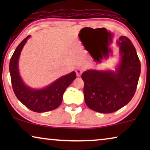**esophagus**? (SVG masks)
<instances>
[{
  "label": "esophagus",
  "mask_w": 150,
  "mask_h": 150,
  "mask_svg": "<svg viewBox=\"0 0 150 150\" xmlns=\"http://www.w3.org/2000/svg\"><path fill=\"white\" fill-rule=\"evenodd\" d=\"M83 72V69L82 68V67H79V68L76 69V73L77 76H79V77L81 76L82 73Z\"/></svg>",
  "instance_id": "esophagus-1"
}]
</instances>
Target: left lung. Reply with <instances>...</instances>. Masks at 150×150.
Instances as JSON below:
<instances>
[{
	"instance_id": "left-lung-1",
	"label": "left lung",
	"mask_w": 150,
	"mask_h": 150,
	"mask_svg": "<svg viewBox=\"0 0 150 150\" xmlns=\"http://www.w3.org/2000/svg\"><path fill=\"white\" fill-rule=\"evenodd\" d=\"M118 44L122 58L115 72L88 70L81 76L86 104L101 113H111L126 105L134 95L140 76V60L132 42L121 36Z\"/></svg>"
}]
</instances>
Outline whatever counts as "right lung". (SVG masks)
Instances as JSON below:
<instances>
[{
    "label": "right lung",
    "instance_id": "1",
    "mask_svg": "<svg viewBox=\"0 0 150 150\" xmlns=\"http://www.w3.org/2000/svg\"><path fill=\"white\" fill-rule=\"evenodd\" d=\"M29 38L28 35L22 40L10 59L9 72L12 87L18 99L30 110L36 112L50 111L61 105L65 89L76 78V74L73 71L42 89L35 90L26 87L20 79L18 63L22 49Z\"/></svg>",
    "mask_w": 150,
    "mask_h": 150
}]
</instances>
